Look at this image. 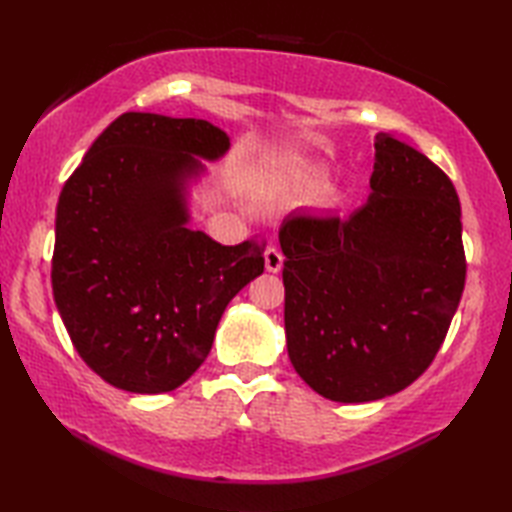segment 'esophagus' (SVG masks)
Segmentation results:
<instances>
[{"label":"esophagus","instance_id":"34e87169","mask_svg":"<svg viewBox=\"0 0 512 512\" xmlns=\"http://www.w3.org/2000/svg\"><path fill=\"white\" fill-rule=\"evenodd\" d=\"M264 262L268 273H279L281 266H284V255H281L275 246H270L264 253Z\"/></svg>","mask_w":512,"mask_h":512}]
</instances>
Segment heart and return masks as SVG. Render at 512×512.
Listing matches in <instances>:
<instances>
[{
	"mask_svg": "<svg viewBox=\"0 0 512 512\" xmlns=\"http://www.w3.org/2000/svg\"><path fill=\"white\" fill-rule=\"evenodd\" d=\"M328 178V169L323 165H297L288 169L284 176H281V187L286 191H295V193H308L319 189L323 180ZM341 200V191L334 187H325L319 191V204L323 206H334Z\"/></svg>",
	"mask_w": 512,
	"mask_h": 512,
	"instance_id": "heart-1",
	"label": "heart"
}]
</instances>
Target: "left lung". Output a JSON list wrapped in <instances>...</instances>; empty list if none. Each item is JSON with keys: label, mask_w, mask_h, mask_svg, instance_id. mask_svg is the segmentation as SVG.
Masks as SVG:
<instances>
[{"label": "left lung", "mask_w": 512, "mask_h": 512, "mask_svg": "<svg viewBox=\"0 0 512 512\" xmlns=\"http://www.w3.org/2000/svg\"><path fill=\"white\" fill-rule=\"evenodd\" d=\"M365 206L347 220L281 224L292 367L334 402L380 400L436 358L464 290L453 182L418 149L380 132Z\"/></svg>", "instance_id": "1"}]
</instances>
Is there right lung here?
<instances>
[{"mask_svg":"<svg viewBox=\"0 0 512 512\" xmlns=\"http://www.w3.org/2000/svg\"><path fill=\"white\" fill-rule=\"evenodd\" d=\"M231 149L202 118L127 112L94 140L59 195L52 292L76 352L132 394L180 387L211 352L239 290L264 273V244L193 231L201 162Z\"/></svg>","mask_w":512,"mask_h":512,"instance_id":"right-lung-1","label":"right lung"}]
</instances>
